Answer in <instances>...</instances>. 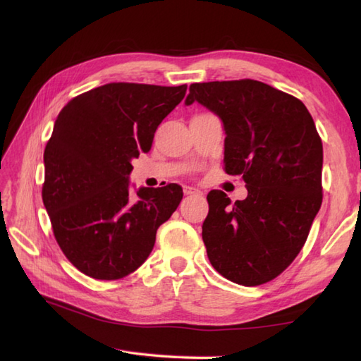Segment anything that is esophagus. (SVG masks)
<instances>
[{"label": "esophagus", "mask_w": 361, "mask_h": 361, "mask_svg": "<svg viewBox=\"0 0 361 361\" xmlns=\"http://www.w3.org/2000/svg\"><path fill=\"white\" fill-rule=\"evenodd\" d=\"M183 192H185V195H202L203 194L200 189L192 188V186H185L183 188Z\"/></svg>", "instance_id": "1"}]
</instances>
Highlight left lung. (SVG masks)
Instances as JSON below:
<instances>
[{"label":"left lung","instance_id":"left-lung-1","mask_svg":"<svg viewBox=\"0 0 361 361\" xmlns=\"http://www.w3.org/2000/svg\"><path fill=\"white\" fill-rule=\"evenodd\" d=\"M198 102L225 130V171L240 175L248 195L234 204L208 194L202 235L209 262L240 286L279 276L304 247L323 202V142L299 99L264 82L192 83L185 104Z\"/></svg>","mask_w":361,"mask_h":361}]
</instances>
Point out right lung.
<instances>
[{"mask_svg": "<svg viewBox=\"0 0 361 361\" xmlns=\"http://www.w3.org/2000/svg\"><path fill=\"white\" fill-rule=\"evenodd\" d=\"M186 85L106 83L68 102L44 149L43 203L68 260L90 278L133 273L153 250L158 228L183 198L181 186L130 195L132 159L152 147Z\"/></svg>", "mask_w": 361, "mask_h": 361, "instance_id": "obj_1", "label": "right lung"}]
</instances>
